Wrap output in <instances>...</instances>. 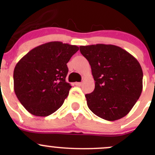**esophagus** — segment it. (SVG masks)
I'll return each mask as SVG.
<instances>
[{
	"mask_svg": "<svg viewBox=\"0 0 155 155\" xmlns=\"http://www.w3.org/2000/svg\"><path fill=\"white\" fill-rule=\"evenodd\" d=\"M75 85L76 86H81L82 85V82H75Z\"/></svg>",
	"mask_w": 155,
	"mask_h": 155,
	"instance_id": "1",
	"label": "esophagus"
}]
</instances>
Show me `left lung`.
Segmentation results:
<instances>
[{"label":"left lung","mask_w":155,"mask_h":155,"mask_svg":"<svg viewBox=\"0 0 155 155\" xmlns=\"http://www.w3.org/2000/svg\"><path fill=\"white\" fill-rule=\"evenodd\" d=\"M88 61L95 81L93 92L85 94L93 113L107 121H116L129 113L143 91V73L138 61L114 45L79 46Z\"/></svg>","instance_id":"left-lung-1"}]
</instances>
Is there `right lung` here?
Instances as JSON below:
<instances>
[{
    "label": "right lung",
    "instance_id": "add662e5",
    "mask_svg": "<svg viewBox=\"0 0 155 155\" xmlns=\"http://www.w3.org/2000/svg\"><path fill=\"white\" fill-rule=\"evenodd\" d=\"M78 50L77 46L49 42L20 59L13 72L14 91L28 112L45 117L61 107L71 88L67 64Z\"/></svg>",
    "mask_w": 155,
    "mask_h": 155
}]
</instances>
